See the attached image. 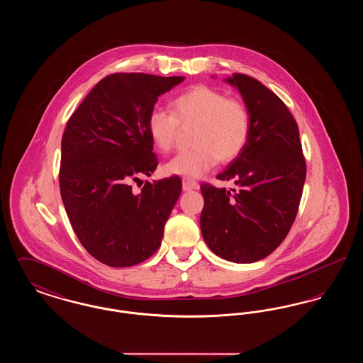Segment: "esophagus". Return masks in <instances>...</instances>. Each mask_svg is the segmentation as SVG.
Instances as JSON below:
<instances>
[{"label": "esophagus", "instance_id": "esophagus-1", "mask_svg": "<svg viewBox=\"0 0 363 363\" xmlns=\"http://www.w3.org/2000/svg\"><path fill=\"white\" fill-rule=\"evenodd\" d=\"M182 188L184 190H197L200 188V185L190 178H182Z\"/></svg>", "mask_w": 363, "mask_h": 363}]
</instances>
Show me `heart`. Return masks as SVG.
<instances>
[{"instance_id":"heart-1","label":"heart","mask_w":363,"mask_h":363,"mask_svg":"<svg viewBox=\"0 0 363 363\" xmlns=\"http://www.w3.org/2000/svg\"><path fill=\"white\" fill-rule=\"evenodd\" d=\"M179 125H196L193 148L170 159L163 170L169 175L197 178L209 172L220 160L230 162L245 150L250 132L249 108L237 99L208 88L194 86L173 101V111L154 107L147 118V130L159 151L173 148Z\"/></svg>"}]
</instances>
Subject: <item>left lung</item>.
Wrapping results in <instances>:
<instances>
[{"label": "left lung", "instance_id": "left-lung-1", "mask_svg": "<svg viewBox=\"0 0 363 363\" xmlns=\"http://www.w3.org/2000/svg\"><path fill=\"white\" fill-rule=\"evenodd\" d=\"M241 94L252 117L250 138L218 179L237 189L203 184V238L219 257L256 262L286 238L296 216L306 178L298 125L287 106L259 80L234 73L225 79Z\"/></svg>", "mask_w": 363, "mask_h": 363}]
</instances>
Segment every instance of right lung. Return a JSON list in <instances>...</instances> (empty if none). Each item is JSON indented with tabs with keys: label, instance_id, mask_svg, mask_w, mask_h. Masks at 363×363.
Returning a JSON list of instances; mask_svg holds the SVG:
<instances>
[{
	"label": "right lung",
	"instance_id": "1",
	"mask_svg": "<svg viewBox=\"0 0 363 363\" xmlns=\"http://www.w3.org/2000/svg\"><path fill=\"white\" fill-rule=\"evenodd\" d=\"M185 80L147 73L102 79L72 114L61 141L60 189L70 225L86 252L108 267H132L160 246L181 194L179 177L132 181L155 172L147 118L157 98Z\"/></svg>",
	"mask_w": 363,
	"mask_h": 363
}]
</instances>
